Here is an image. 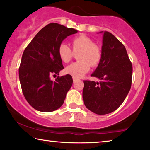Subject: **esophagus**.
Masks as SVG:
<instances>
[{
	"label": "esophagus",
	"instance_id": "esophagus-1",
	"mask_svg": "<svg viewBox=\"0 0 150 150\" xmlns=\"http://www.w3.org/2000/svg\"><path fill=\"white\" fill-rule=\"evenodd\" d=\"M78 81V80L76 79H75V78H73V81H74V83H75V82H76V81Z\"/></svg>",
	"mask_w": 150,
	"mask_h": 150
}]
</instances>
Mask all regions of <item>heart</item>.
<instances>
[{"mask_svg":"<svg viewBox=\"0 0 150 150\" xmlns=\"http://www.w3.org/2000/svg\"><path fill=\"white\" fill-rule=\"evenodd\" d=\"M73 52L77 53L79 61L71 63L65 69L66 73L75 79L82 78L90 69V64L93 66L98 65L101 59V50L98 45L93 44L92 40L85 35H81L74 38L71 41ZM73 52L65 42L60 44L58 53L61 60L64 63L70 61Z\"/></svg>","mask_w":150,"mask_h":150,"instance_id":"1","label":"heart"}]
</instances>
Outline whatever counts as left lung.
Wrapping results in <instances>:
<instances>
[{"instance_id": "8db88e82", "label": "left lung", "mask_w": 150, "mask_h": 150, "mask_svg": "<svg viewBox=\"0 0 150 150\" xmlns=\"http://www.w3.org/2000/svg\"><path fill=\"white\" fill-rule=\"evenodd\" d=\"M103 33L101 59L91 76L100 82L84 81L83 98L86 108L98 115L110 114L120 106L132 85V65L125 46L109 32Z\"/></svg>"}]
</instances>
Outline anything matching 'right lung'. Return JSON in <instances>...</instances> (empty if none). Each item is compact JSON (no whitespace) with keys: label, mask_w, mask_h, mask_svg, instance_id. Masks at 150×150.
<instances>
[{"label":"right lung","mask_w":150,"mask_h":150,"mask_svg":"<svg viewBox=\"0 0 150 150\" xmlns=\"http://www.w3.org/2000/svg\"><path fill=\"white\" fill-rule=\"evenodd\" d=\"M78 31L50 23L37 33L23 52L19 80L25 99L35 110L50 112L61 108L73 83L71 75L50 79L64 69L58 56L60 44Z\"/></svg>","instance_id":"add662e5"}]
</instances>
